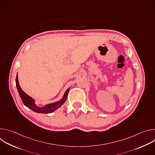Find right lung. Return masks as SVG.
<instances>
[{
	"instance_id": "right-lung-1",
	"label": "right lung",
	"mask_w": 155,
	"mask_h": 155,
	"mask_svg": "<svg viewBox=\"0 0 155 155\" xmlns=\"http://www.w3.org/2000/svg\"><path fill=\"white\" fill-rule=\"evenodd\" d=\"M16 87H17V90L18 91L19 96H20L22 101H23V104L27 107H28L29 108L32 110V111L37 112V113H39V114H50V113H52L54 111H55L56 110H57L59 107H60L65 102L66 99H67L68 96L69 91V88H68V89L65 92L63 98L62 99H61L60 101H59L56 102H54V103L48 104L43 107H39L35 105V101L31 97L29 96L27 94H26L23 90H22V89L19 84L18 74H17L16 78Z\"/></svg>"
}]
</instances>
